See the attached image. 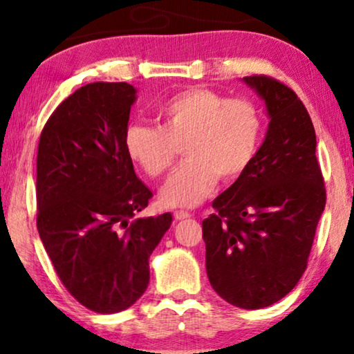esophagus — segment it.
Instances as JSON below:
<instances>
[{"mask_svg": "<svg viewBox=\"0 0 354 354\" xmlns=\"http://www.w3.org/2000/svg\"><path fill=\"white\" fill-rule=\"evenodd\" d=\"M174 217H176L177 221H183V219H188V217H192V214L188 211H174Z\"/></svg>", "mask_w": 354, "mask_h": 354, "instance_id": "34e87169", "label": "esophagus"}]
</instances>
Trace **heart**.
Listing matches in <instances>:
<instances>
[{
  "label": "heart",
  "instance_id": "1",
  "mask_svg": "<svg viewBox=\"0 0 354 354\" xmlns=\"http://www.w3.org/2000/svg\"><path fill=\"white\" fill-rule=\"evenodd\" d=\"M159 127L132 124L125 151L156 178L169 171L182 147L185 161L161 188L169 207L196 206L217 180L234 182L248 171L264 137V114L248 98H227L205 86H190L159 104Z\"/></svg>",
  "mask_w": 354,
  "mask_h": 354
}]
</instances>
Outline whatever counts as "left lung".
Returning a JSON list of instances; mask_svg holds the SVG:
<instances>
[{
  "instance_id": "1",
  "label": "left lung",
  "mask_w": 354,
  "mask_h": 354,
  "mask_svg": "<svg viewBox=\"0 0 354 354\" xmlns=\"http://www.w3.org/2000/svg\"><path fill=\"white\" fill-rule=\"evenodd\" d=\"M266 101L268 135L243 176L203 221L212 288L236 308L261 309L292 292L308 266L326 185L303 101L274 77L243 79Z\"/></svg>"
}]
</instances>
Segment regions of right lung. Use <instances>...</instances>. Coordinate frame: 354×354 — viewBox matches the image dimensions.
Wrapping results in <instances>:
<instances>
[{"label": "right lung", "instance_id": "add662e5", "mask_svg": "<svg viewBox=\"0 0 354 354\" xmlns=\"http://www.w3.org/2000/svg\"><path fill=\"white\" fill-rule=\"evenodd\" d=\"M127 82H95L46 120L37 154V229L57 277L91 311L127 309L149 282L148 259L172 216L135 217L153 193L125 151Z\"/></svg>", "mask_w": 354, "mask_h": 354}]
</instances>
